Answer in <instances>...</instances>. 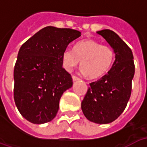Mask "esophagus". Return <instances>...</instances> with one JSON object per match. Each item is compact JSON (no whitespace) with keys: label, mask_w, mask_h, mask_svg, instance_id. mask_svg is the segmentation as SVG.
<instances>
[{"label":"esophagus","mask_w":147,"mask_h":147,"mask_svg":"<svg viewBox=\"0 0 147 147\" xmlns=\"http://www.w3.org/2000/svg\"><path fill=\"white\" fill-rule=\"evenodd\" d=\"M72 80H73V81H76V80H80V79L76 76H72Z\"/></svg>","instance_id":"esophagus-1"}]
</instances>
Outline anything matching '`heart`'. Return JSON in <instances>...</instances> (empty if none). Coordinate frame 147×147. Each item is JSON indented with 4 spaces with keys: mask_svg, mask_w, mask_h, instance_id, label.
Segmentation results:
<instances>
[{
    "mask_svg": "<svg viewBox=\"0 0 147 147\" xmlns=\"http://www.w3.org/2000/svg\"><path fill=\"white\" fill-rule=\"evenodd\" d=\"M62 66L67 71L77 67L81 61V71L90 79H98L108 72L115 60V53L110 46L88 39L77 42L74 49H64Z\"/></svg>",
    "mask_w": 147,
    "mask_h": 147,
    "instance_id": "obj_1",
    "label": "heart"
}]
</instances>
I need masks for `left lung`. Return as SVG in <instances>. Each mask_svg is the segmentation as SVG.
<instances>
[{"instance_id":"obj_1","label":"left lung","mask_w":147,"mask_h":147,"mask_svg":"<svg viewBox=\"0 0 147 147\" xmlns=\"http://www.w3.org/2000/svg\"><path fill=\"white\" fill-rule=\"evenodd\" d=\"M97 33L113 49L116 60L108 73L90 83L81 108L87 120L105 124L117 120L126 108L131 93L135 64L131 49L115 32L105 29Z\"/></svg>"}]
</instances>
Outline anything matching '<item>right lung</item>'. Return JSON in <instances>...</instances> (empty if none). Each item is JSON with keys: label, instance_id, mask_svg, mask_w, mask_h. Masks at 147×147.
<instances>
[{"label": "right lung", "instance_id": "1", "mask_svg": "<svg viewBox=\"0 0 147 147\" xmlns=\"http://www.w3.org/2000/svg\"><path fill=\"white\" fill-rule=\"evenodd\" d=\"M80 36L79 30L49 26L20 49L14 67V100L30 123H45L56 117L61 96L73 84L62 67V53Z\"/></svg>", "mask_w": 147, "mask_h": 147}]
</instances>
